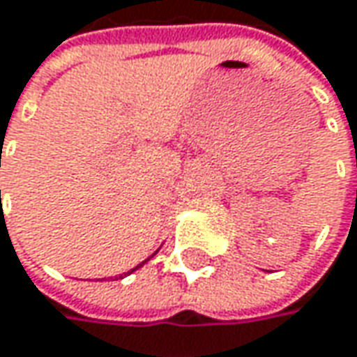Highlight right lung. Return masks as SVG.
Masks as SVG:
<instances>
[{"label":"right lung","mask_w":357,"mask_h":357,"mask_svg":"<svg viewBox=\"0 0 357 357\" xmlns=\"http://www.w3.org/2000/svg\"><path fill=\"white\" fill-rule=\"evenodd\" d=\"M154 255H155V252H154ZM154 255H152V257H154ZM152 257H150V259H152ZM146 261H148V259H146ZM146 261H144V263H146ZM144 263H140V264H138V266H134V268H132V271H128L126 275H130V273H134L136 268H140V266H142V264H144ZM120 278H122V277H120Z\"/></svg>","instance_id":"add662e5"}]
</instances>
